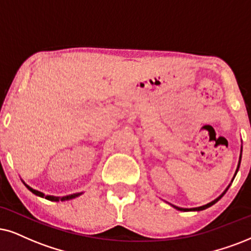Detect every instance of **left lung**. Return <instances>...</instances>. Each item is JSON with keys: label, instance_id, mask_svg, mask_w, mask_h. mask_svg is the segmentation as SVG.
Here are the masks:
<instances>
[{"label": "left lung", "instance_id": "left-lung-1", "mask_svg": "<svg viewBox=\"0 0 251 251\" xmlns=\"http://www.w3.org/2000/svg\"><path fill=\"white\" fill-rule=\"evenodd\" d=\"M239 167H240V163H239ZM239 167H237V170H239ZM226 192V191H225ZM225 192L223 193V195H221L220 197H219V198H217L215 199V201H213L212 202H210V204H207V205H204V206H201V207H196V208H180V207H177V206H174V207L175 208H177V210H179V211H201V210H205V208H207V207H210V206H212L213 204H215V202H217L219 199L221 198V197H223L224 195H225Z\"/></svg>", "mask_w": 251, "mask_h": 251}]
</instances>
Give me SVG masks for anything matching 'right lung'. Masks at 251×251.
<instances>
[{"label": "right lung", "mask_w": 251, "mask_h": 251, "mask_svg": "<svg viewBox=\"0 0 251 251\" xmlns=\"http://www.w3.org/2000/svg\"><path fill=\"white\" fill-rule=\"evenodd\" d=\"M26 188H27L28 190H30L31 192L34 193V195H37V196H39V197H45L46 199H49V201H69V199H73V198H75V197L80 196V193H74V195L66 196V197H61V198H59V197H53V196H44V193H41V192H39V191H37V190H33L32 188H30V186H27V185H26Z\"/></svg>", "instance_id": "1"}]
</instances>
